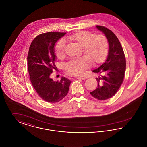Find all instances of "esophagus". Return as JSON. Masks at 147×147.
<instances>
[{
	"instance_id": "esophagus-1",
	"label": "esophagus",
	"mask_w": 147,
	"mask_h": 147,
	"mask_svg": "<svg viewBox=\"0 0 147 147\" xmlns=\"http://www.w3.org/2000/svg\"><path fill=\"white\" fill-rule=\"evenodd\" d=\"M76 78L77 79H81V80H83L86 79V78L84 77H76Z\"/></svg>"
}]
</instances>
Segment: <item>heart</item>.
Wrapping results in <instances>:
<instances>
[{"mask_svg": "<svg viewBox=\"0 0 147 147\" xmlns=\"http://www.w3.org/2000/svg\"><path fill=\"white\" fill-rule=\"evenodd\" d=\"M82 47V54L84 56L71 59L65 64V70L69 75L78 76L82 74L90 64L96 66L105 60L109 49L108 41L104 35H95L87 31H79L65 39ZM65 43L64 41L57 43L55 53L59 59L64 57Z\"/></svg>", "mask_w": 147, "mask_h": 147, "instance_id": "1", "label": "heart"}]
</instances>
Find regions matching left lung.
Wrapping results in <instances>:
<instances>
[{"label": "left lung", "instance_id": "obj_1", "mask_svg": "<svg viewBox=\"0 0 147 147\" xmlns=\"http://www.w3.org/2000/svg\"><path fill=\"white\" fill-rule=\"evenodd\" d=\"M96 28L108 40L109 51L106 61L93 72L98 74L97 88L90 92L91 96L102 101L112 98L123 82L126 70V57L118 38L111 30L105 26Z\"/></svg>", "mask_w": 147, "mask_h": 147}]
</instances>
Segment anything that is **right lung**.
Returning <instances> with one entry per match:
<instances>
[{
    "label": "right lung",
    "mask_w": 147,
    "mask_h": 147,
    "mask_svg": "<svg viewBox=\"0 0 147 147\" xmlns=\"http://www.w3.org/2000/svg\"><path fill=\"white\" fill-rule=\"evenodd\" d=\"M65 34L49 32L38 35L29 48L28 67L31 83L40 98L51 103L58 102L65 97L71 83L65 77L60 82H55L50 77L53 70H56L55 45Z\"/></svg>",
    "instance_id": "obj_1"
}]
</instances>
